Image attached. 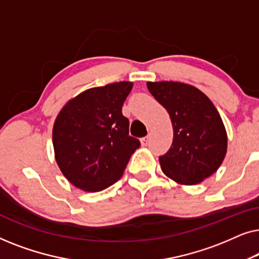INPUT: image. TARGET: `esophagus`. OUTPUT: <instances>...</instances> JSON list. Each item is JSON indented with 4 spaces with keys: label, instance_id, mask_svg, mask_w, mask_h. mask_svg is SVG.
<instances>
[{
    "label": "esophagus",
    "instance_id": "esophagus-1",
    "mask_svg": "<svg viewBox=\"0 0 259 259\" xmlns=\"http://www.w3.org/2000/svg\"><path fill=\"white\" fill-rule=\"evenodd\" d=\"M140 141H141V145H143V146H146V145L148 144V141H150V136H146V137L141 138Z\"/></svg>",
    "mask_w": 259,
    "mask_h": 259
}]
</instances>
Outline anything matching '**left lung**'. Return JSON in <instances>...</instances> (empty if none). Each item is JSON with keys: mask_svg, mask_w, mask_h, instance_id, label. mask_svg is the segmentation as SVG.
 <instances>
[{"mask_svg": "<svg viewBox=\"0 0 259 259\" xmlns=\"http://www.w3.org/2000/svg\"><path fill=\"white\" fill-rule=\"evenodd\" d=\"M147 88L168 112L173 126L171 148L159 157L162 172L179 184L203 182L222 165L228 137L210 99L191 84L160 81Z\"/></svg>", "mask_w": 259, "mask_h": 259, "instance_id": "left-lung-1", "label": "left lung"}]
</instances>
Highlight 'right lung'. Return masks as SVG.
<instances>
[{"label":"right lung","instance_id":"add662e5","mask_svg":"<svg viewBox=\"0 0 259 259\" xmlns=\"http://www.w3.org/2000/svg\"><path fill=\"white\" fill-rule=\"evenodd\" d=\"M132 86L121 81L91 88L59 113L53 127L55 159L74 186L90 192L107 189L121 178L139 148L121 112Z\"/></svg>","mask_w":259,"mask_h":259}]
</instances>
